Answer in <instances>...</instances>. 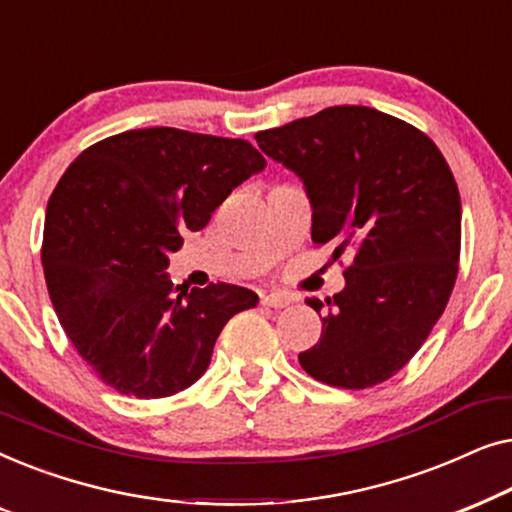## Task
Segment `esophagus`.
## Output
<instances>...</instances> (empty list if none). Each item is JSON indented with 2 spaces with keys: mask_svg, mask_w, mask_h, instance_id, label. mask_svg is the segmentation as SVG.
<instances>
[{
  "mask_svg": "<svg viewBox=\"0 0 512 512\" xmlns=\"http://www.w3.org/2000/svg\"><path fill=\"white\" fill-rule=\"evenodd\" d=\"M261 303L265 307H272V310H284V307H289L293 303V296L282 291H272V293H263Z\"/></svg>",
  "mask_w": 512,
  "mask_h": 512,
  "instance_id": "obj_1",
  "label": "esophagus"
}]
</instances>
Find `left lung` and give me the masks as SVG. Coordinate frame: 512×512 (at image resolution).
I'll return each mask as SVG.
<instances>
[{
    "mask_svg": "<svg viewBox=\"0 0 512 512\" xmlns=\"http://www.w3.org/2000/svg\"><path fill=\"white\" fill-rule=\"evenodd\" d=\"M254 137L303 179L312 242H331L333 258L354 254L345 289L307 300L324 324L300 366L340 389L389 380L429 338L457 282L461 200L450 165L415 125L354 104Z\"/></svg>",
    "mask_w": 512,
    "mask_h": 512,
    "instance_id": "left-lung-1",
    "label": "left lung"
}]
</instances>
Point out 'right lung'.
Masks as SVG:
<instances>
[{"label":"right lung","mask_w":512,"mask_h":512,"mask_svg":"<svg viewBox=\"0 0 512 512\" xmlns=\"http://www.w3.org/2000/svg\"><path fill=\"white\" fill-rule=\"evenodd\" d=\"M263 167L244 139L144 128L88 146L62 174L41 244L48 296L81 359L118 394L191 387L228 319L258 305L223 282L179 293L165 270L181 235L205 228Z\"/></svg>","instance_id":"add662e5"}]
</instances>
